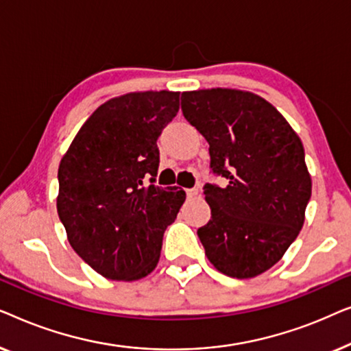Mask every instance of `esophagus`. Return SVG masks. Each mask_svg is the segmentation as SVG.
Here are the masks:
<instances>
[{
	"instance_id": "1",
	"label": "esophagus",
	"mask_w": 351,
	"mask_h": 351,
	"mask_svg": "<svg viewBox=\"0 0 351 351\" xmlns=\"http://www.w3.org/2000/svg\"><path fill=\"white\" fill-rule=\"evenodd\" d=\"M185 191H186V196H189V198H195V196H198V189H189Z\"/></svg>"
}]
</instances>
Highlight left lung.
Listing matches in <instances>:
<instances>
[{
  "mask_svg": "<svg viewBox=\"0 0 351 351\" xmlns=\"http://www.w3.org/2000/svg\"><path fill=\"white\" fill-rule=\"evenodd\" d=\"M182 113L209 143L210 220L198 228L209 262L232 278L271 268L305 220L311 177L300 138L265 99L237 89L182 93Z\"/></svg>",
  "mask_w": 351,
  "mask_h": 351,
  "instance_id": "left-lung-1",
  "label": "left lung"
}]
</instances>
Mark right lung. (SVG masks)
<instances>
[{
	"instance_id": "1",
	"label": "right lung",
	"mask_w": 351,
	"mask_h": 351,
	"mask_svg": "<svg viewBox=\"0 0 351 351\" xmlns=\"http://www.w3.org/2000/svg\"><path fill=\"white\" fill-rule=\"evenodd\" d=\"M177 112L179 93L171 90L110 99L62 158L59 219L75 252L108 280L136 281L155 270L165 230L184 204V190L155 185L156 141Z\"/></svg>"
}]
</instances>
